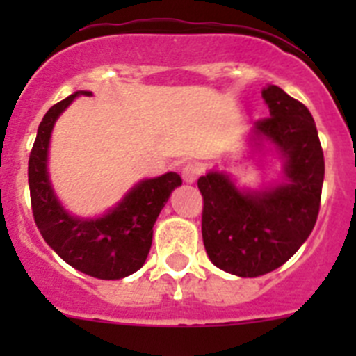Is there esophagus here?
Here are the masks:
<instances>
[{"instance_id":"34e87169","label":"esophagus","mask_w":356,"mask_h":356,"mask_svg":"<svg viewBox=\"0 0 356 356\" xmlns=\"http://www.w3.org/2000/svg\"><path fill=\"white\" fill-rule=\"evenodd\" d=\"M201 169L197 168L196 163H187L184 169H181V178H184L185 184H194L200 176Z\"/></svg>"}]
</instances>
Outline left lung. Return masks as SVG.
<instances>
[{
    "instance_id": "8db88e82",
    "label": "left lung",
    "mask_w": 356,
    "mask_h": 356,
    "mask_svg": "<svg viewBox=\"0 0 356 356\" xmlns=\"http://www.w3.org/2000/svg\"><path fill=\"white\" fill-rule=\"evenodd\" d=\"M262 97L271 118L254 122L248 146L260 155L275 149L282 181L238 188L222 169L197 180L207 254L213 266L241 278L275 271L300 250L317 221L325 180V156L307 106L276 85H267Z\"/></svg>"
}]
</instances>
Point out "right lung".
<instances>
[{"label":"right lung","mask_w":356,"mask_h":356,"mask_svg":"<svg viewBox=\"0 0 356 356\" xmlns=\"http://www.w3.org/2000/svg\"><path fill=\"white\" fill-rule=\"evenodd\" d=\"M78 96H92V92L78 90L53 105L37 130L28 162L33 219L48 246L71 267L99 280L127 278L146 262L156 217L172 191L181 185V178L176 172H165L140 180L99 217L67 212L53 191L48 155L56 119Z\"/></svg>","instance_id":"obj_1"}]
</instances>
